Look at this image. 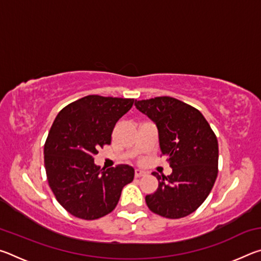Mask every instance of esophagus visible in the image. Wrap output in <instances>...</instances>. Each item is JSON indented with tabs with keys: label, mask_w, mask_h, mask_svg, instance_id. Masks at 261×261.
Segmentation results:
<instances>
[{
	"label": "esophagus",
	"mask_w": 261,
	"mask_h": 261,
	"mask_svg": "<svg viewBox=\"0 0 261 261\" xmlns=\"http://www.w3.org/2000/svg\"><path fill=\"white\" fill-rule=\"evenodd\" d=\"M145 175V171L140 170V169H136L135 170V177H141V176Z\"/></svg>",
	"instance_id": "34e87169"
}]
</instances>
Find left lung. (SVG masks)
Here are the masks:
<instances>
[{
    "instance_id": "8db88e82",
    "label": "left lung",
    "mask_w": 261,
    "mask_h": 261,
    "mask_svg": "<svg viewBox=\"0 0 261 261\" xmlns=\"http://www.w3.org/2000/svg\"><path fill=\"white\" fill-rule=\"evenodd\" d=\"M135 106L156 124L161 156L173 168L169 176L153 173L159 188L145 198L148 208L167 219L188 216L208 197L218 176L214 131L199 110L171 96L136 100Z\"/></svg>"
}]
</instances>
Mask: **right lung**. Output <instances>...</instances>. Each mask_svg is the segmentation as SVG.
<instances>
[{"label":"right lung","instance_id":"right-lung-1","mask_svg":"<svg viewBox=\"0 0 261 261\" xmlns=\"http://www.w3.org/2000/svg\"><path fill=\"white\" fill-rule=\"evenodd\" d=\"M134 102L87 95L64 107L53 123L43 148L47 180L56 200L76 218L95 220L109 214L123 188L134 180L130 166L105 170L94 163L98 149L112 143L115 124Z\"/></svg>","mask_w":261,"mask_h":261}]
</instances>
